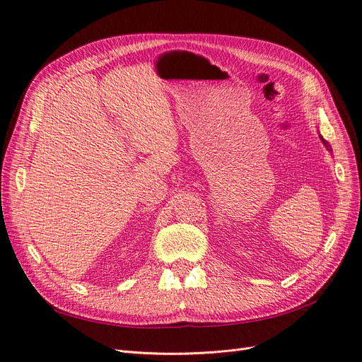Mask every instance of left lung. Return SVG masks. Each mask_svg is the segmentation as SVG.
<instances>
[{
    "mask_svg": "<svg viewBox=\"0 0 362 362\" xmlns=\"http://www.w3.org/2000/svg\"><path fill=\"white\" fill-rule=\"evenodd\" d=\"M322 140H323V139H322Z\"/></svg>",
    "mask_w": 362,
    "mask_h": 362,
    "instance_id": "1",
    "label": "left lung"
}]
</instances>
